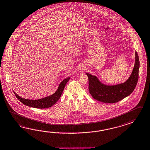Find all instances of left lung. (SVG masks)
Segmentation results:
<instances>
[{
	"label": "left lung",
	"mask_w": 150,
	"mask_h": 150,
	"mask_svg": "<svg viewBox=\"0 0 150 150\" xmlns=\"http://www.w3.org/2000/svg\"><path fill=\"white\" fill-rule=\"evenodd\" d=\"M135 63L130 77L124 83L115 86H107L96 76L86 73L89 79V92L94 99L107 103H115L130 95L136 87L139 76V60L135 52Z\"/></svg>",
	"instance_id": "left-lung-1"
}]
</instances>
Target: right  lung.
<instances>
[{"label":"right lung","mask_w":150,"mask_h":150,"mask_svg":"<svg viewBox=\"0 0 150 150\" xmlns=\"http://www.w3.org/2000/svg\"><path fill=\"white\" fill-rule=\"evenodd\" d=\"M69 79L70 77H68L67 79L63 80L59 84V86L57 91L54 94L39 100H32L25 99L18 96L17 93L13 91L14 93L16 95V96L17 97V98L22 103L26 105L27 106L39 109H45L52 107L54 104L56 103L57 101L60 99V97L63 93L65 86Z\"/></svg>","instance_id":"right-lung-1"}]
</instances>
